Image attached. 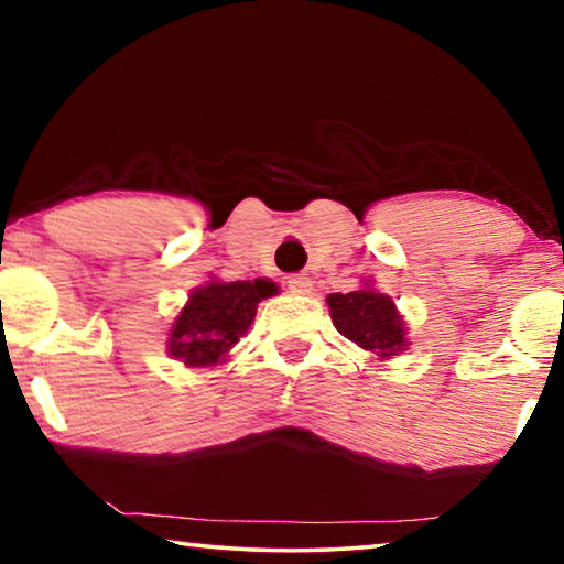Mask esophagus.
<instances>
[{
  "mask_svg": "<svg viewBox=\"0 0 564 564\" xmlns=\"http://www.w3.org/2000/svg\"><path fill=\"white\" fill-rule=\"evenodd\" d=\"M289 291L291 293H299V295H308L313 291V281L305 273L291 275V279H289Z\"/></svg>",
  "mask_w": 564,
  "mask_h": 564,
  "instance_id": "obj_1",
  "label": "esophagus"
}]
</instances>
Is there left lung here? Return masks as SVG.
<instances>
[{"label": "left lung", "mask_w": 564, "mask_h": 564, "mask_svg": "<svg viewBox=\"0 0 564 564\" xmlns=\"http://www.w3.org/2000/svg\"><path fill=\"white\" fill-rule=\"evenodd\" d=\"M330 321L340 336L368 350L378 360H390L408 350V323L400 316L395 301L373 289V281L366 279L358 291L330 293L328 299Z\"/></svg>", "instance_id": "left-lung-1"}]
</instances>
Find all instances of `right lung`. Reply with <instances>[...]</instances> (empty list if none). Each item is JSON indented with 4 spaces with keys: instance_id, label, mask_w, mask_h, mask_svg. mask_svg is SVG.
I'll return each instance as SVG.
<instances>
[{
    "instance_id": "obj_1",
    "label": "right lung",
    "mask_w": 564,
    "mask_h": 564,
    "mask_svg": "<svg viewBox=\"0 0 564 564\" xmlns=\"http://www.w3.org/2000/svg\"><path fill=\"white\" fill-rule=\"evenodd\" d=\"M275 293L279 285L269 279H212L196 285L166 333L169 358L186 368L221 366L251 328L259 303Z\"/></svg>"
}]
</instances>
